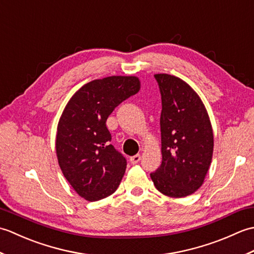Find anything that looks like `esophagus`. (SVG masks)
Segmentation results:
<instances>
[{"label": "esophagus", "instance_id": "esophagus-1", "mask_svg": "<svg viewBox=\"0 0 254 254\" xmlns=\"http://www.w3.org/2000/svg\"><path fill=\"white\" fill-rule=\"evenodd\" d=\"M139 160H141V155H139V154L134 155V156H132V157H130V161H131V164H133V165H136Z\"/></svg>", "mask_w": 254, "mask_h": 254}]
</instances>
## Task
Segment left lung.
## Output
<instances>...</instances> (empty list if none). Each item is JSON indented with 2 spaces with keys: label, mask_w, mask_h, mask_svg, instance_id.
Listing matches in <instances>:
<instances>
[{
  "label": "left lung",
  "mask_w": 254,
  "mask_h": 254,
  "mask_svg": "<svg viewBox=\"0 0 254 254\" xmlns=\"http://www.w3.org/2000/svg\"><path fill=\"white\" fill-rule=\"evenodd\" d=\"M161 96L163 161L150 174L159 192L185 197L203 185L213 156L214 136L197 94L179 77L156 74Z\"/></svg>",
  "instance_id": "left-lung-1"
}]
</instances>
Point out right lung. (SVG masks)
<instances>
[{
	"mask_svg": "<svg viewBox=\"0 0 254 254\" xmlns=\"http://www.w3.org/2000/svg\"><path fill=\"white\" fill-rule=\"evenodd\" d=\"M139 90L135 76H109L74 94L58 124L57 156L65 179L94 202L111 195L126 172L127 159L113 147L106 126L112 111Z\"/></svg>",
	"mask_w": 254,
	"mask_h": 254,
	"instance_id": "add662e5",
	"label": "right lung"
}]
</instances>
